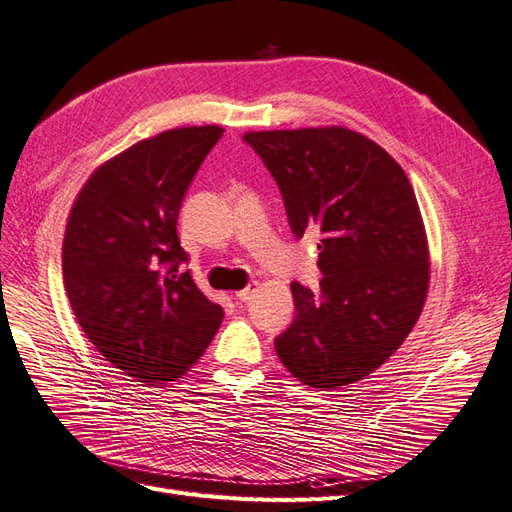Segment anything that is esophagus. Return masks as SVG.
Wrapping results in <instances>:
<instances>
[{
  "mask_svg": "<svg viewBox=\"0 0 512 512\" xmlns=\"http://www.w3.org/2000/svg\"><path fill=\"white\" fill-rule=\"evenodd\" d=\"M254 294H256V288H243V290H239L235 296H237V301L248 303V301H252Z\"/></svg>",
  "mask_w": 512,
  "mask_h": 512,
  "instance_id": "obj_1",
  "label": "esophagus"
}]
</instances>
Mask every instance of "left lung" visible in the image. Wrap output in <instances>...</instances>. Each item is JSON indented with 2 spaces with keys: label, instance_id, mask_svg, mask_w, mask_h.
<instances>
[{
  "label": "left lung",
  "instance_id": "left-lung-1",
  "mask_svg": "<svg viewBox=\"0 0 512 512\" xmlns=\"http://www.w3.org/2000/svg\"><path fill=\"white\" fill-rule=\"evenodd\" d=\"M296 239L322 233L320 292L290 286L294 322L275 339L290 373L334 390L377 370L409 337L430 286L426 226L407 173L345 127L248 131Z\"/></svg>",
  "mask_w": 512,
  "mask_h": 512
}]
</instances>
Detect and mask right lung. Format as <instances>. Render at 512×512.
I'll return each instance as SVG.
<instances>
[{
    "mask_svg": "<svg viewBox=\"0 0 512 512\" xmlns=\"http://www.w3.org/2000/svg\"><path fill=\"white\" fill-rule=\"evenodd\" d=\"M224 129L180 127L99 165L80 188L63 239V284L99 354L144 385L180 379L224 317L197 288L180 245L186 190Z\"/></svg>",
    "mask_w": 512,
    "mask_h": 512,
    "instance_id": "1",
    "label": "right lung"
}]
</instances>
